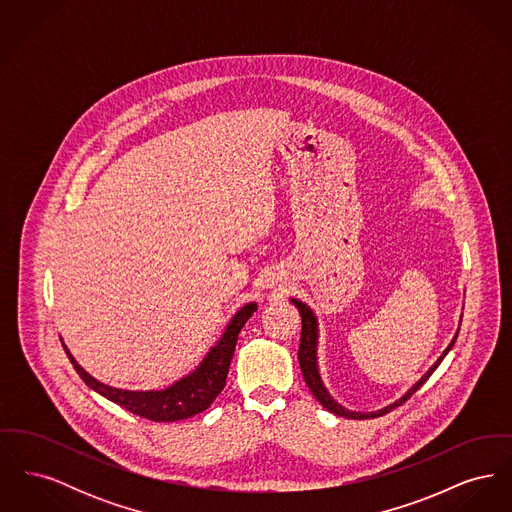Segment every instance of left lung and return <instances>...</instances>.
<instances>
[{"instance_id":"left-lung-1","label":"left lung","mask_w":512,"mask_h":512,"mask_svg":"<svg viewBox=\"0 0 512 512\" xmlns=\"http://www.w3.org/2000/svg\"><path fill=\"white\" fill-rule=\"evenodd\" d=\"M293 305L297 307V311H299V315H301V340H299V351H297V359H299V366H301V372H303V378H305V384L309 386V390L313 391V395L317 397L318 403L322 405V407H326L330 413L338 414V416H345V418H355V420H359V418H376V416H382V414L390 413L391 409H395V407H399V405H403L411 395H413L414 391L418 390L430 376H432V372L438 368L439 363L443 361V357L449 353V349L453 347V343L457 340V336H455V340L451 341V345L443 351V355L439 357L438 363L432 366L416 384H414L411 390L407 391L399 401H395L393 405L390 407H386V409H382V411H376V413H351V411H345L341 405H338L330 395H328V391L326 388L322 386V382H320V376H318L317 370V320L313 317V313L309 311V307L307 305H303L301 301H297V299H292Z\"/></svg>"}]
</instances>
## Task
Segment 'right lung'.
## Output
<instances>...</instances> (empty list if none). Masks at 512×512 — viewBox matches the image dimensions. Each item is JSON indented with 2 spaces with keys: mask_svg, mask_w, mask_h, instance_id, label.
I'll return each instance as SVG.
<instances>
[{
  "mask_svg": "<svg viewBox=\"0 0 512 512\" xmlns=\"http://www.w3.org/2000/svg\"><path fill=\"white\" fill-rule=\"evenodd\" d=\"M255 309L257 307L253 303L240 309L236 317L230 320L219 343L211 349V353L205 357V361L199 365V368L190 376L182 378L180 382L163 391H124L109 388L98 380H94L82 366L78 365L73 355L67 351V347L65 351L73 363L74 370L86 382V386L98 391L109 401L121 405L122 409H126L128 413L138 414L153 422H176L209 409V405L226 386V376H228L230 361L234 357L236 341L247 318L253 315Z\"/></svg>",
  "mask_w": 512,
  "mask_h": 512,
  "instance_id": "right-lung-1",
  "label": "right lung"
}]
</instances>
